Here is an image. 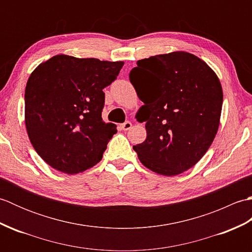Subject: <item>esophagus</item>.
<instances>
[{
  "mask_svg": "<svg viewBox=\"0 0 252 252\" xmlns=\"http://www.w3.org/2000/svg\"><path fill=\"white\" fill-rule=\"evenodd\" d=\"M120 127H121V130H123V131H127L132 127V123L130 121H126L125 123H122Z\"/></svg>",
  "mask_w": 252,
  "mask_h": 252,
  "instance_id": "esophagus-1",
  "label": "esophagus"
}]
</instances>
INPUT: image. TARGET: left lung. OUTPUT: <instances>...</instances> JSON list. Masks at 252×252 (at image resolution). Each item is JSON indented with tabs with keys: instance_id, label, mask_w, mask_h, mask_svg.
<instances>
[{
	"instance_id": "obj_1",
	"label": "left lung",
	"mask_w": 252,
	"mask_h": 252,
	"mask_svg": "<svg viewBox=\"0 0 252 252\" xmlns=\"http://www.w3.org/2000/svg\"><path fill=\"white\" fill-rule=\"evenodd\" d=\"M130 81L144 105L146 140L133 146L140 161L165 176L183 173L199 161L220 125L222 87L216 72L187 52L152 56L137 63Z\"/></svg>"
}]
</instances>
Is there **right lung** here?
Returning a JSON list of instances; mask_svg holds the SVG:
<instances>
[{
    "label": "right lung",
    "instance_id": "obj_1",
    "mask_svg": "<svg viewBox=\"0 0 252 252\" xmlns=\"http://www.w3.org/2000/svg\"><path fill=\"white\" fill-rule=\"evenodd\" d=\"M123 63L61 54L32 71L25 91L26 129L52 168L76 174L103 158L117 133V126L101 118L103 89L115 81Z\"/></svg>",
    "mask_w": 252,
    "mask_h": 252
}]
</instances>
